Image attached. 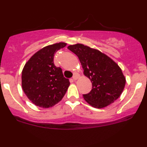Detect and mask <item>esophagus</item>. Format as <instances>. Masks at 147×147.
I'll use <instances>...</instances> for the list:
<instances>
[{"label": "esophagus", "instance_id": "34e87169", "mask_svg": "<svg viewBox=\"0 0 147 147\" xmlns=\"http://www.w3.org/2000/svg\"><path fill=\"white\" fill-rule=\"evenodd\" d=\"M77 79H78V76L76 75H74V77H72V79H73L74 81H76V80H77Z\"/></svg>", "mask_w": 147, "mask_h": 147}]
</instances>
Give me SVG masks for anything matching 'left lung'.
Here are the masks:
<instances>
[{
  "label": "left lung",
  "mask_w": 147,
  "mask_h": 147,
  "mask_svg": "<svg viewBox=\"0 0 147 147\" xmlns=\"http://www.w3.org/2000/svg\"><path fill=\"white\" fill-rule=\"evenodd\" d=\"M68 48L78 57L84 75L92 83L90 92L83 95L90 106L102 109L119 98L125 86L126 78L122 69L112 59L81 43L70 45Z\"/></svg>",
  "instance_id": "1"
}]
</instances>
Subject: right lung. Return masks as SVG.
Returning <instances> with one entry per match:
<instances>
[{
	"instance_id": "1",
	"label": "right lung",
	"mask_w": 147,
	"mask_h": 147,
	"mask_svg": "<svg viewBox=\"0 0 147 147\" xmlns=\"http://www.w3.org/2000/svg\"><path fill=\"white\" fill-rule=\"evenodd\" d=\"M67 43H57L41 48L30 57L22 70V88L34 104L50 108L61 100L70 82L61 68L54 64V55Z\"/></svg>"
}]
</instances>
